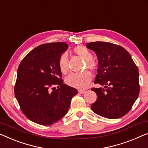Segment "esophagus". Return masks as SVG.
Returning a JSON list of instances; mask_svg holds the SVG:
<instances>
[{
	"mask_svg": "<svg viewBox=\"0 0 148 148\" xmlns=\"http://www.w3.org/2000/svg\"><path fill=\"white\" fill-rule=\"evenodd\" d=\"M85 92H86V91H85V90H81V89H79V93H81V94H83V93H85Z\"/></svg>",
	"mask_w": 148,
	"mask_h": 148,
	"instance_id": "1",
	"label": "esophagus"
}]
</instances>
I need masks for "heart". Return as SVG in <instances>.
Masks as SVG:
<instances>
[{
    "label": "heart",
    "instance_id": "1",
    "mask_svg": "<svg viewBox=\"0 0 148 148\" xmlns=\"http://www.w3.org/2000/svg\"><path fill=\"white\" fill-rule=\"evenodd\" d=\"M74 51L79 57L87 61V65L88 69L92 71L95 70L97 65L93 59V55L84 46H77L74 49ZM59 69L63 73H66L69 71V56L68 53L65 52L62 53L59 59ZM92 77L89 71H85L81 73L70 74L66 78V83L71 87L79 89H86L89 83L91 81Z\"/></svg>",
    "mask_w": 148,
    "mask_h": 148
}]
</instances>
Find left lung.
<instances>
[{
    "label": "left lung",
    "instance_id": "1",
    "mask_svg": "<svg viewBox=\"0 0 148 148\" xmlns=\"http://www.w3.org/2000/svg\"><path fill=\"white\" fill-rule=\"evenodd\" d=\"M86 46L95 53L98 59L95 83L103 86L91 89L97 94L92 111L109 119L124 116L140 93L138 67L130 53L117 45L97 41Z\"/></svg>",
    "mask_w": 148,
    "mask_h": 148
}]
</instances>
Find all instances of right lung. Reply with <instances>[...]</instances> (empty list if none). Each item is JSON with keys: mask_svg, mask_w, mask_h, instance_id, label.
Instances as JSON below:
<instances>
[{"mask_svg": "<svg viewBox=\"0 0 148 148\" xmlns=\"http://www.w3.org/2000/svg\"><path fill=\"white\" fill-rule=\"evenodd\" d=\"M67 49L65 42L40 45L30 51L18 66L14 95L23 113L36 123L49 125L61 119L78 93L61 79L59 59ZM54 84L58 89L51 91Z\"/></svg>", "mask_w": 148, "mask_h": 148, "instance_id": "add662e5", "label": "right lung"}]
</instances>
